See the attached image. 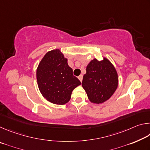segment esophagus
I'll use <instances>...</instances> for the list:
<instances>
[{"label": "esophagus", "mask_w": 150, "mask_h": 150, "mask_svg": "<svg viewBox=\"0 0 150 150\" xmlns=\"http://www.w3.org/2000/svg\"><path fill=\"white\" fill-rule=\"evenodd\" d=\"M78 79H79V81H81V82H82V80H83V75H80L78 77Z\"/></svg>", "instance_id": "1"}]
</instances>
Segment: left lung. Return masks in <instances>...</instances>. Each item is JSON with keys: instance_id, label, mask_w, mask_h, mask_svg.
Here are the masks:
<instances>
[{"instance_id": "obj_1", "label": "left lung", "mask_w": 150, "mask_h": 150, "mask_svg": "<svg viewBox=\"0 0 150 150\" xmlns=\"http://www.w3.org/2000/svg\"><path fill=\"white\" fill-rule=\"evenodd\" d=\"M83 76L82 86L91 103L100 104L111 97L118 87L117 72L110 61L104 57L88 63Z\"/></svg>"}]
</instances>
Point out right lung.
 I'll return each mask as SVG.
<instances>
[{
    "instance_id": "add662e5",
    "label": "right lung",
    "mask_w": 150,
    "mask_h": 150,
    "mask_svg": "<svg viewBox=\"0 0 150 150\" xmlns=\"http://www.w3.org/2000/svg\"><path fill=\"white\" fill-rule=\"evenodd\" d=\"M36 77L43 96L56 105L69 102L73 89L81 85L59 50L50 51L45 55L38 67Z\"/></svg>"
}]
</instances>
